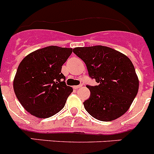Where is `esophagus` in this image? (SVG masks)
Returning a JSON list of instances; mask_svg holds the SVG:
<instances>
[{
  "label": "esophagus",
  "mask_w": 154,
  "mask_h": 154,
  "mask_svg": "<svg viewBox=\"0 0 154 154\" xmlns=\"http://www.w3.org/2000/svg\"><path fill=\"white\" fill-rule=\"evenodd\" d=\"M82 84H80V85H75V86H73V89H79V88H81L82 86Z\"/></svg>",
  "instance_id": "esophagus-1"
}]
</instances>
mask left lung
Here are the masks:
<instances>
[{"instance_id":"8db88e82","label":"left lung","mask_w":154,"mask_h":154,"mask_svg":"<svg viewBox=\"0 0 154 154\" xmlns=\"http://www.w3.org/2000/svg\"><path fill=\"white\" fill-rule=\"evenodd\" d=\"M73 52L85 62L89 76L98 85H86L90 97L83 103L92 117L108 122L129 109L138 92L139 80L126 55L106 46L75 48Z\"/></svg>"}]
</instances>
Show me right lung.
Listing matches in <instances>:
<instances>
[{"mask_svg":"<svg viewBox=\"0 0 154 154\" xmlns=\"http://www.w3.org/2000/svg\"><path fill=\"white\" fill-rule=\"evenodd\" d=\"M72 48L48 46L27 55L17 68L14 90L31 115L48 118L63 109L73 89L65 83L62 66Z\"/></svg>","mask_w":154,"mask_h":154,"instance_id":"obj_1","label":"right lung"}]
</instances>
